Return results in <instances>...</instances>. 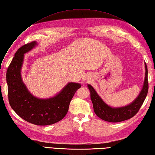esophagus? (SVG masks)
Segmentation results:
<instances>
[{"mask_svg":"<svg viewBox=\"0 0 155 155\" xmlns=\"http://www.w3.org/2000/svg\"><path fill=\"white\" fill-rule=\"evenodd\" d=\"M86 81H88V80H87V79H86Z\"/></svg>","mask_w":155,"mask_h":155,"instance_id":"34e87169","label":"esophagus"}]
</instances>
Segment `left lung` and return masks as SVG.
Here are the masks:
<instances>
[{
	"instance_id": "8db88e82",
	"label": "left lung",
	"mask_w": 155,
	"mask_h": 155,
	"mask_svg": "<svg viewBox=\"0 0 155 155\" xmlns=\"http://www.w3.org/2000/svg\"><path fill=\"white\" fill-rule=\"evenodd\" d=\"M145 80L141 92H140V94L133 102L125 107L113 108L107 105L96 93L94 88L91 85H88V89L91 91V98L93 104L94 110L96 114L100 118L103 120L109 121V122H120V121L133 118L137 113L140 107L142 105L148 92V72L147 65L145 63Z\"/></svg>"
}]
</instances>
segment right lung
<instances>
[{"instance_id":"right-lung-1","label":"right lung","mask_w":155,"mask_h":155,"mask_svg":"<svg viewBox=\"0 0 155 155\" xmlns=\"http://www.w3.org/2000/svg\"><path fill=\"white\" fill-rule=\"evenodd\" d=\"M36 41L26 44L15 54L6 73L8 100L12 109L23 120L37 125L57 123L66 116L70 103L81 85L69 83L55 96L48 99L35 97L22 82L21 68L24 54L37 45Z\"/></svg>"}]
</instances>
